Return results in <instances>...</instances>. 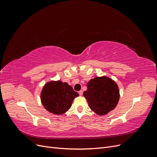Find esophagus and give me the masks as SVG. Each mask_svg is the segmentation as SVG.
<instances>
[{"label": "esophagus", "mask_w": 157, "mask_h": 157, "mask_svg": "<svg viewBox=\"0 0 157 157\" xmlns=\"http://www.w3.org/2000/svg\"><path fill=\"white\" fill-rule=\"evenodd\" d=\"M78 94H79V95H80V96H82V94H83V92H82V90H80V91H79V92H78Z\"/></svg>", "instance_id": "34e87169"}]
</instances>
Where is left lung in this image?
I'll list each match as a JSON object with an SVG mask.
<instances>
[{
    "instance_id": "8db88e82",
    "label": "left lung",
    "mask_w": 157,
    "mask_h": 157,
    "mask_svg": "<svg viewBox=\"0 0 157 157\" xmlns=\"http://www.w3.org/2000/svg\"><path fill=\"white\" fill-rule=\"evenodd\" d=\"M83 96L89 107L98 115L104 116L115 109L120 99L117 84L106 76L90 79Z\"/></svg>"
}]
</instances>
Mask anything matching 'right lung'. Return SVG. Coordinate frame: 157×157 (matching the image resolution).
Returning a JSON list of instances; mask_svg holds the SVG:
<instances>
[{
    "instance_id": "add662e5",
    "label": "right lung",
    "mask_w": 157,
    "mask_h": 157,
    "mask_svg": "<svg viewBox=\"0 0 157 157\" xmlns=\"http://www.w3.org/2000/svg\"><path fill=\"white\" fill-rule=\"evenodd\" d=\"M79 94L67 82L51 80L46 82L40 92V101L44 108L53 115H60L67 112Z\"/></svg>"
}]
</instances>
